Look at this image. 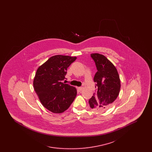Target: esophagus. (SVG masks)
I'll use <instances>...</instances> for the list:
<instances>
[{
  "label": "esophagus",
  "mask_w": 152,
  "mask_h": 152,
  "mask_svg": "<svg viewBox=\"0 0 152 152\" xmlns=\"http://www.w3.org/2000/svg\"><path fill=\"white\" fill-rule=\"evenodd\" d=\"M77 89H78V91H79V92H81V91H82V89H83V87H78V88H77Z\"/></svg>",
  "instance_id": "obj_1"
}]
</instances>
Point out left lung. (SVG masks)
Segmentation results:
<instances>
[{
	"label": "left lung",
	"mask_w": 152,
	"mask_h": 152,
	"mask_svg": "<svg viewBox=\"0 0 152 152\" xmlns=\"http://www.w3.org/2000/svg\"><path fill=\"white\" fill-rule=\"evenodd\" d=\"M94 60L97 72L94 77L97 91L89 100L91 108L102 112L109 108L117 98L121 83L116 66L103 55H91Z\"/></svg>",
	"instance_id": "obj_1"
}]
</instances>
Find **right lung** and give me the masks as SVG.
Returning a JSON list of instances; mask_svg holds the SVG:
<instances>
[{
	"label": "right lung",
	"instance_id": "add662e5",
	"mask_svg": "<svg viewBox=\"0 0 152 152\" xmlns=\"http://www.w3.org/2000/svg\"><path fill=\"white\" fill-rule=\"evenodd\" d=\"M76 57L55 55L50 58L36 71L33 85L42 105L54 113L64 112L74 101L75 87L62 83L68 67Z\"/></svg>",
	"mask_w": 152,
	"mask_h": 152
}]
</instances>
